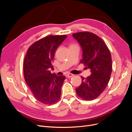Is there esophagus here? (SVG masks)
I'll return each instance as SVG.
<instances>
[{
    "mask_svg": "<svg viewBox=\"0 0 132 132\" xmlns=\"http://www.w3.org/2000/svg\"><path fill=\"white\" fill-rule=\"evenodd\" d=\"M74 75V74H71V73H68V74H67L66 75V77H67L68 78H71L73 77Z\"/></svg>",
    "mask_w": 132,
    "mask_h": 132,
    "instance_id": "esophagus-1",
    "label": "esophagus"
}]
</instances>
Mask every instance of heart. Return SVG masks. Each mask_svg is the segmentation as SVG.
<instances>
[{
    "instance_id": "1",
    "label": "heart",
    "mask_w": 132,
    "mask_h": 132,
    "mask_svg": "<svg viewBox=\"0 0 132 132\" xmlns=\"http://www.w3.org/2000/svg\"><path fill=\"white\" fill-rule=\"evenodd\" d=\"M72 45H73V44H72Z\"/></svg>"
}]
</instances>
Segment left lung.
Segmentation results:
<instances>
[{
    "mask_svg": "<svg viewBox=\"0 0 132 132\" xmlns=\"http://www.w3.org/2000/svg\"><path fill=\"white\" fill-rule=\"evenodd\" d=\"M72 35L82 48L81 62L92 73L86 79L81 77L82 83L76 88V93L82 99L92 101L97 98L107 86L112 72L111 55L105 43L96 34L84 31Z\"/></svg>",
    "mask_w": 132,
    "mask_h": 132,
    "instance_id": "1",
    "label": "left lung"
}]
</instances>
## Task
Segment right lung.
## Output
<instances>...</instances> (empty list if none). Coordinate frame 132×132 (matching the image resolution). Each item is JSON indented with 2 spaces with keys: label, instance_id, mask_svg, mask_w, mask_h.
Masks as SVG:
<instances>
[{
  "label": "right lung",
  "instance_id": "1",
  "mask_svg": "<svg viewBox=\"0 0 132 132\" xmlns=\"http://www.w3.org/2000/svg\"><path fill=\"white\" fill-rule=\"evenodd\" d=\"M63 35H49L34 43L27 50L23 61L26 84L37 101L47 105L60 99L65 76L51 74L55 50L66 38Z\"/></svg>",
  "mask_w": 132,
  "mask_h": 132
}]
</instances>
